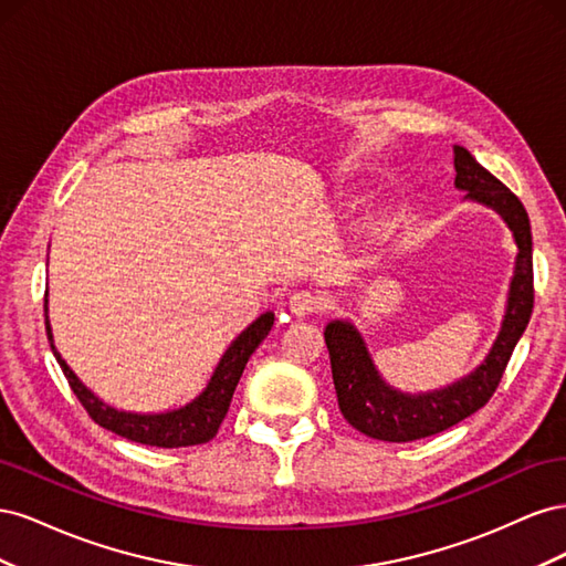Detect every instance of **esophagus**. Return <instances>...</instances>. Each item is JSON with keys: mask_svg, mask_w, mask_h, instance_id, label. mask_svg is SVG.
I'll list each match as a JSON object with an SVG mask.
<instances>
[{"mask_svg": "<svg viewBox=\"0 0 566 566\" xmlns=\"http://www.w3.org/2000/svg\"><path fill=\"white\" fill-rule=\"evenodd\" d=\"M287 310L293 316H310L316 310H321V300L312 293H306V290H300V293H293L287 300Z\"/></svg>", "mask_w": 566, "mask_h": 566, "instance_id": "1", "label": "esophagus"}]
</instances>
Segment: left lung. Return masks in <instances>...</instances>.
Segmentation results:
<instances>
[{
	"instance_id": "left-lung-1",
	"label": "left lung",
	"mask_w": 566,
	"mask_h": 566,
	"mask_svg": "<svg viewBox=\"0 0 566 566\" xmlns=\"http://www.w3.org/2000/svg\"><path fill=\"white\" fill-rule=\"evenodd\" d=\"M455 188L465 200L484 205L499 214L517 245L507 285L505 312L491 349L468 375L427 391H403L389 385L352 318L325 323V345L331 354L333 382L342 416L366 437L380 441H416L439 434L482 408L499 387L512 349L526 331L534 310V264H531V227L520 198L479 165L468 148L453 146Z\"/></svg>"
}]
</instances>
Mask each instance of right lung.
Segmentation results:
<instances>
[{
    "label": "right lung",
    "instance_id": "add662e5",
    "mask_svg": "<svg viewBox=\"0 0 566 566\" xmlns=\"http://www.w3.org/2000/svg\"><path fill=\"white\" fill-rule=\"evenodd\" d=\"M44 321H46V337H49L51 352H54L63 375L67 378V382H71L82 406L87 408V413L94 418V422H98L101 427H106V430L125 437L129 441L146 443V447L179 449V447H196V443H205L217 434L219 424L229 410L235 385L245 370L248 358L271 333L276 316H273L271 310H266L264 314L256 316L248 328L238 333L231 339L227 352L221 354L208 385H205L202 391H198L191 401H186L177 408L153 410V413H136V410L115 408L101 399L98 394H94V389H90L77 378V373L67 366V361L56 349L54 333H51V323H49V302H44Z\"/></svg>",
    "mask_w": 566,
    "mask_h": 566
}]
</instances>
